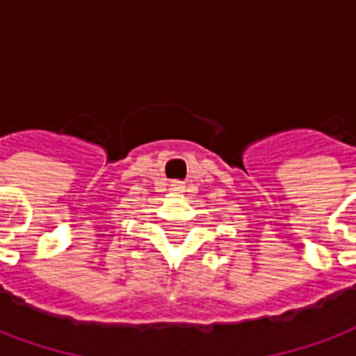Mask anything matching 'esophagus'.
<instances>
[{
	"mask_svg": "<svg viewBox=\"0 0 356 356\" xmlns=\"http://www.w3.org/2000/svg\"><path fill=\"white\" fill-rule=\"evenodd\" d=\"M185 183H181V181H173V183H171V191H173V193H185Z\"/></svg>",
	"mask_w": 356,
	"mask_h": 356,
	"instance_id": "esophagus-1",
	"label": "esophagus"
}]
</instances>
